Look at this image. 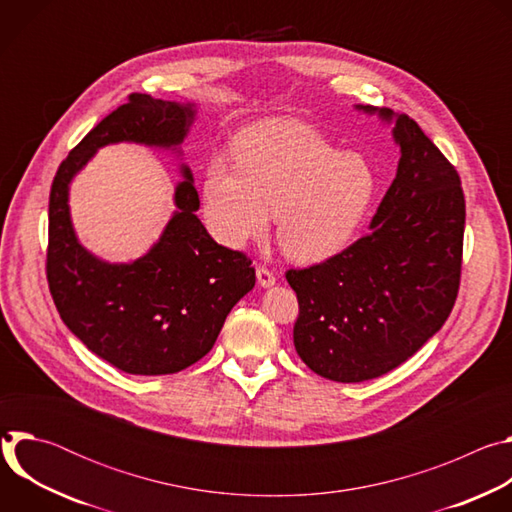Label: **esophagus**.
Here are the masks:
<instances>
[{"label": "esophagus", "instance_id": "esophagus-1", "mask_svg": "<svg viewBox=\"0 0 512 512\" xmlns=\"http://www.w3.org/2000/svg\"><path fill=\"white\" fill-rule=\"evenodd\" d=\"M257 281H259L261 287H271L275 283V275H273L271 269L261 265V267H257Z\"/></svg>", "mask_w": 512, "mask_h": 512}]
</instances>
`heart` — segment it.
Masks as SVG:
<instances>
[{
  "mask_svg": "<svg viewBox=\"0 0 512 512\" xmlns=\"http://www.w3.org/2000/svg\"><path fill=\"white\" fill-rule=\"evenodd\" d=\"M235 150L239 164L216 156L204 176L206 225L229 247L265 239L277 216L285 257L322 263L350 243L377 192L367 160L298 121L257 123Z\"/></svg>",
  "mask_w": 512,
  "mask_h": 512,
  "instance_id": "obj_1",
  "label": "heart"
}]
</instances>
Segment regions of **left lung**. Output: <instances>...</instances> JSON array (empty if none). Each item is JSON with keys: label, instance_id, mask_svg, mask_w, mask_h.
<instances>
[{"label": "left lung", "instance_id": "obj_1", "mask_svg": "<svg viewBox=\"0 0 512 512\" xmlns=\"http://www.w3.org/2000/svg\"><path fill=\"white\" fill-rule=\"evenodd\" d=\"M356 109L395 121L397 176L367 235L285 273L300 304L296 350L316 375L338 383L397 369L444 326L458 298L466 223L460 176L421 127L391 109Z\"/></svg>", "mask_w": 512, "mask_h": 512}]
</instances>
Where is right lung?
Wrapping results in <instances>:
<instances>
[{
	"label": "right lung",
	"instance_id": "right-lung-1",
	"mask_svg": "<svg viewBox=\"0 0 512 512\" xmlns=\"http://www.w3.org/2000/svg\"><path fill=\"white\" fill-rule=\"evenodd\" d=\"M194 105L133 93L58 166L48 204L46 277L54 306L91 352L129 375H172L216 342L233 306L253 289L255 267L218 245L200 223L190 168L176 186V212L160 241L133 263H107L77 239L68 184L109 143L176 148L194 121Z\"/></svg>",
	"mask_w": 512,
	"mask_h": 512
}]
</instances>
